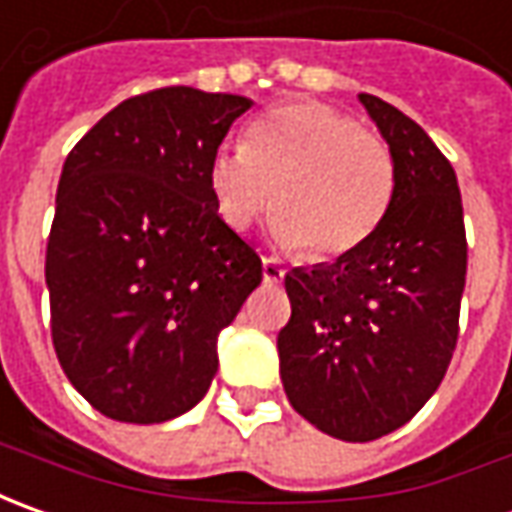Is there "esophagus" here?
I'll use <instances>...</instances> for the list:
<instances>
[{"label": "esophagus", "instance_id": "esophagus-1", "mask_svg": "<svg viewBox=\"0 0 512 512\" xmlns=\"http://www.w3.org/2000/svg\"><path fill=\"white\" fill-rule=\"evenodd\" d=\"M283 274H286V269H283L274 257H263V280H266L269 286L280 283V280H283Z\"/></svg>", "mask_w": 512, "mask_h": 512}]
</instances>
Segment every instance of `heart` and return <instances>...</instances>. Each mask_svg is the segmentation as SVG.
<instances>
[{
  "label": "heart",
  "mask_w": 512,
  "mask_h": 512,
  "mask_svg": "<svg viewBox=\"0 0 512 512\" xmlns=\"http://www.w3.org/2000/svg\"><path fill=\"white\" fill-rule=\"evenodd\" d=\"M206 181L229 229L246 232L272 201L280 246L334 260L377 232L397 175L377 133L337 107L291 101L255 121L243 147L212 152Z\"/></svg>",
  "instance_id": "b5f03b06"
}]
</instances>
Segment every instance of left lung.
Returning a JSON list of instances; mask_svg holds the SVG:
<instances>
[{
  "mask_svg": "<svg viewBox=\"0 0 512 512\" xmlns=\"http://www.w3.org/2000/svg\"><path fill=\"white\" fill-rule=\"evenodd\" d=\"M394 158V198L360 249L286 274L277 334L291 408L343 442L402 428L433 397L459 337L467 240L456 172L394 104L360 93Z\"/></svg>",
  "mask_w": 512,
  "mask_h": 512,
  "instance_id": "obj_1",
  "label": "left lung"
}]
</instances>
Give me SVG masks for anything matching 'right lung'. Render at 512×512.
Segmentation results:
<instances>
[{
    "mask_svg": "<svg viewBox=\"0 0 512 512\" xmlns=\"http://www.w3.org/2000/svg\"><path fill=\"white\" fill-rule=\"evenodd\" d=\"M249 107L161 87L121 101L64 161L45 260L53 348L110 419L155 425L195 408L218 371V334L263 280L206 181Z\"/></svg>",
    "mask_w": 512,
    "mask_h": 512,
    "instance_id": "add662e5",
    "label": "right lung"
}]
</instances>
